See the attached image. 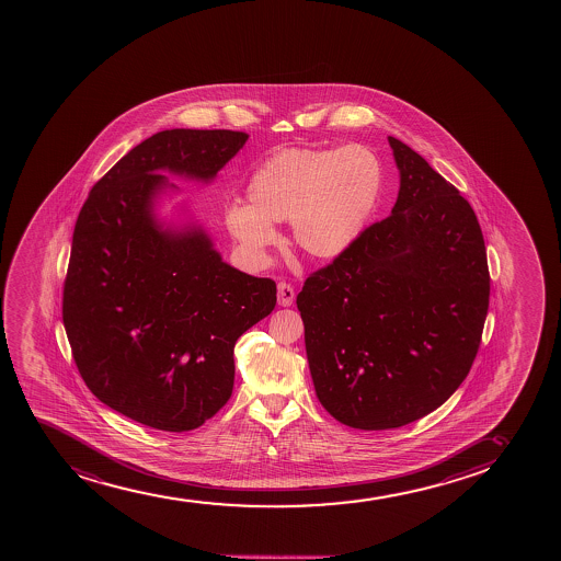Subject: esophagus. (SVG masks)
<instances>
[{
    "label": "esophagus",
    "mask_w": 561,
    "mask_h": 561,
    "mask_svg": "<svg viewBox=\"0 0 561 561\" xmlns=\"http://www.w3.org/2000/svg\"><path fill=\"white\" fill-rule=\"evenodd\" d=\"M278 305L280 307H291L296 301V291L291 288L290 284L280 283L278 284Z\"/></svg>",
    "instance_id": "1"
}]
</instances>
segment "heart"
Returning a JSON list of instances; mask_svg holds the SVG:
<instances>
[{
    "label": "heart",
    "instance_id": "1",
    "mask_svg": "<svg viewBox=\"0 0 561 561\" xmlns=\"http://www.w3.org/2000/svg\"><path fill=\"white\" fill-rule=\"evenodd\" d=\"M381 191L383 164L365 146L284 149L252 172L249 206L226 207V230L245 254L264 260L277 245L275 225L288 220L305 256L333 262L363 238Z\"/></svg>",
    "mask_w": 561,
    "mask_h": 561
}]
</instances>
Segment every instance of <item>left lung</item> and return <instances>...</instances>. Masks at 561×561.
Segmentation results:
<instances>
[{
    "label": "left lung",
    "mask_w": 561,
    "mask_h": 561,
    "mask_svg": "<svg viewBox=\"0 0 561 561\" xmlns=\"http://www.w3.org/2000/svg\"><path fill=\"white\" fill-rule=\"evenodd\" d=\"M397 204L297 296L316 397L342 425L386 431L442 407L470 373L489 310L476 213L393 136Z\"/></svg>",
    "instance_id": "left-lung-1"
}]
</instances>
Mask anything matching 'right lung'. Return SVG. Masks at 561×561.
I'll return each instance as SVG.
<instances>
[{"instance_id": "obj_1", "label": "right lung", "mask_w": 561, "mask_h": 561, "mask_svg": "<svg viewBox=\"0 0 561 561\" xmlns=\"http://www.w3.org/2000/svg\"><path fill=\"white\" fill-rule=\"evenodd\" d=\"M249 135L161 130L91 188L72 233L64 325L85 386L157 431L204 425L233 389V346L271 314L277 286L226 264L196 220L157 217L180 188L211 183Z\"/></svg>"}]
</instances>
